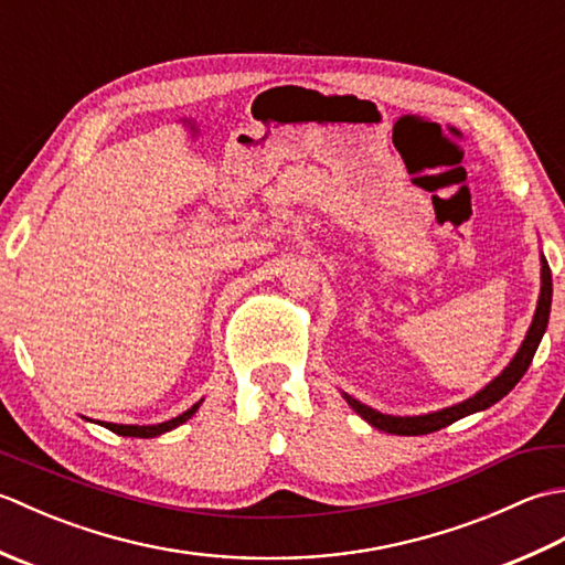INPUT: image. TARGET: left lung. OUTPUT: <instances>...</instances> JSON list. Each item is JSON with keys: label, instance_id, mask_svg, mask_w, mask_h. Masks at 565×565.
Here are the masks:
<instances>
[{"label": "left lung", "instance_id": "obj_1", "mask_svg": "<svg viewBox=\"0 0 565 565\" xmlns=\"http://www.w3.org/2000/svg\"><path fill=\"white\" fill-rule=\"evenodd\" d=\"M548 313H551V269H548V262L542 257V296H539V306H536V313H534V320H532V328H530V332H526L520 352L514 354L510 366L502 371V374L493 383H488V386L481 393H476L473 398H468L459 405L447 407V411L417 415V417L383 415V413L371 411L369 405L354 401L352 395H344V398H347V403L354 407V413L362 415L371 427L391 431V435H403V437L429 435V431H437L441 427H447V425L456 423V419H461L466 415L486 411V407L498 403L502 395H508L514 386H518V381L524 376V371L530 369V364H532L539 342H542V338H544L546 326H548Z\"/></svg>", "mask_w": 565, "mask_h": 565}]
</instances>
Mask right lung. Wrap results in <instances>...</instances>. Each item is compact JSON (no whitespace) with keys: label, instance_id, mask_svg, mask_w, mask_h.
Masks as SVG:
<instances>
[{"label":"right lung","instance_id":"1","mask_svg":"<svg viewBox=\"0 0 565 565\" xmlns=\"http://www.w3.org/2000/svg\"><path fill=\"white\" fill-rule=\"evenodd\" d=\"M199 405H201V403L191 405L186 413H182L179 417L167 419V423H162V425L138 427V425H111V423H106V429H111V431H116V435H124V437H146V439H148V437H158V435H162V431H170V429L179 427L182 423H186V419L199 411Z\"/></svg>","mask_w":565,"mask_h":565}]
</instances>
